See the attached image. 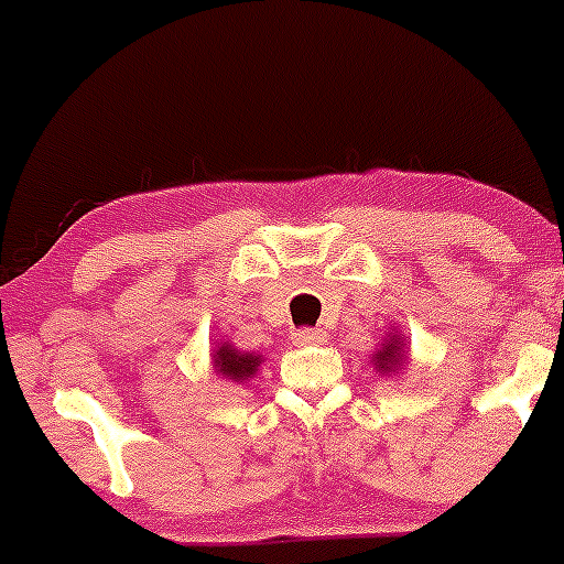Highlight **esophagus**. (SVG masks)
<instances>
[{
  "label": "esophagus",
  "mask_w": 564,
  "mask_h": 564,
  "mask_svg": "<svg viewBox=\"0 0 564 564\" xmlns=\"http://www.w3.org/2000/svg\"><path fill=\"white\" fill-rule=\"evenodd\" d=\"M327 340V333L318 327H303V329H294V344L297 346H316Z\"/></svg>",
  "instance_id": "obj_1"
}]
</instances>
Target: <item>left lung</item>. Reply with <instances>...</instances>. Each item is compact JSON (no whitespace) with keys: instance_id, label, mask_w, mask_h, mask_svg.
Returning <instances> with one entry per match:
<instances>
[{"instance_id":"1","label":"left lung","mask_w":564,"mask_h":564,"mask_svg":"<svg viewBox=\"0 0 564 564\" xmlns=\"http://www.w3.org/2000/svg\"><path fill=\"white\" fill-rule=\"evenodd\" d=\"M403 340L406 338H398V335H390V338H384L382 349L373 355V366L379 368V373H395L398 368H401V362H406V351H403Z\"/></svg>"}]
</instances>
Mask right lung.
Instances as JSON below:
<instances>
[{"label":"right lung","mask_w":564,"mask_h":564,"mask_svg":"<svg viewBox=\"0 0 564 564\" xmlns=\"http://www.w3.org/2000/svg\"><path fill=\"white\" fill-rule=\"evenodd\" d=\"M261 355L253 351H237L231 344H218V349L213 351V366L220 377L231 379V382H246L259 371Z\"/></svg>","instance_id":"right-lung-1"}]
</instances>
